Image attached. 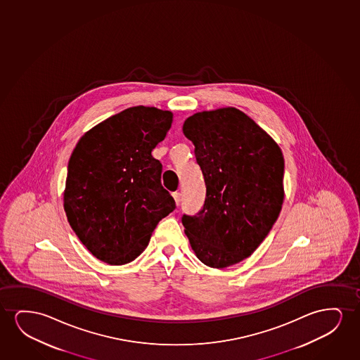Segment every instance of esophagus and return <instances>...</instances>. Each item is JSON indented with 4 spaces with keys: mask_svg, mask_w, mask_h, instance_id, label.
I'll return each mask as SVG.
<instances>
[{
    "mask_svg": "<svg viewBox=\"0 0 360 360\" xmlns=\"http://www.w3.org/2000/svg\"><path fill=\"white\" fill-rule=\"evenodd\" d=\"M173 199H174V202H176V205H179L181 204V193L174 192L172 194Z\"/></svg>",
    "mask_w": 360,
    "mask_h": 360,
    "instance_id": "1",
    "label": "esophagus"
}]
</instances>
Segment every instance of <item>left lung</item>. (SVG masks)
Listing matches in <instances>:
<instances>
[{
    "mask_svg": "<svg viewBox=\"0 0 360 360\" xmlns=\"http://www.w3.org/2000/svg\"><path fill=\"white\" fill-rule=\"evenodd\" d=\"M195 146L207 197L182 224L199 261L226 268L256 251L284 202V158L269 134L240 109L202 110L183 124Z\"/></svg>",
    "mask_w": 360,
    "mask_h": 360,
    "instance_id": "obj_1",
    "label": "left lung"
}]
</instances>
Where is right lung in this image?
<instances>
[{"label":"right lung","instance_id":"right-lung-1","mask_svg":"<svg viewBox=\"0 0 360 360\" xmlns=\"http://www.w3.org/2000/svg\"><path fill=\"white\" fill-rule=\"evenodd\" d=\"M172 112L136 105L89 129L71 153L64 210L75 233L99 261L133 262L158 222L176 207L151 151L172 125Z\"/></svg>","mask_w":360,"mask_h":360}]
</instances>
